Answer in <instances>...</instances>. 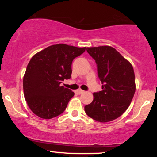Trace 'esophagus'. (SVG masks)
<instances>
[{
	"label": "esophagus",
	"instance_id": "obj_1",
	"mask_svg": "<svg viewBox=\"0 0 157 157\" xmlns=\"http://www.w3.org/2000/svg\"><path fill=\"white\" fill-rule=\"evenodd\" d=\"M76 92H77V94H81L84 93V91H83V90L78 89V90H77V91H76Z\"/></svg>",
	"mask_w": 157,
	"mask_h": 157
}]
</instances>
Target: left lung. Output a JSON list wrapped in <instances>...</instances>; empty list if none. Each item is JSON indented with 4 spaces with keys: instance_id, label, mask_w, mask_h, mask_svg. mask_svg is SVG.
Here are the masks:
<instances>
[{
    "instance_id": "8db88e82",
    "label": "left lung",
    "mask_w": 157,
    "mask_h": 157,
    "mask_svg": "<svg viewBox=\"0 0 157 157\" xmlns=\"http://www.w3.org/2000/svg\"><path fill=\"white\" fill-rule=\"evenodd\" d=\"M86 51L96 63L102 90L93 94V101L85 106V111L96 121H112L125 112L134 97V68L111 46L90 47Z\"/></svg>"
}]
</instances>
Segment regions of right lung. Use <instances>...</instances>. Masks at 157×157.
<instances>
[{"instance_id": "right-lung-1", "label": "right lung", "mask_w": 157, "mask_h": 157, "mask_svg": "<svg viewBox=\"0 0 157 157\" xmlns=\"http://www.w3.org/2000/svg\"><path fill=\"white\" fill-rule=\"evenodd\" d=\"M86 50L66 44L50 46L30 60L23 77V93L32 112L43 119H52L66 110L75 93L61 86L71 78V64Z\"/></svg>"}]
</instances>
